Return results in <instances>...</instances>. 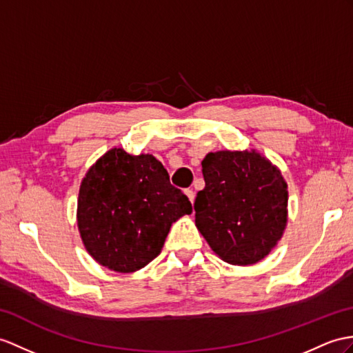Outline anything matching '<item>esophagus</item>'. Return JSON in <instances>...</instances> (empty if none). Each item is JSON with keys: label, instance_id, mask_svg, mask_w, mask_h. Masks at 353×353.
Here are the masks:
<instances>
[{"label": "esophagus", "instance_id": "esophagus-1", "mask_svg": "<svg viewBox=\"0 0 353 353\" xmlns=\"http://www.w3.org/2000/svg\"><path fill=\"white\" fill-rule=\"evenodd\" d=\"M185 194H187L188 199H190V202L193 203V202H194V192L192 190V188H187V190H185Z\"/></svg>", "mask_w": 353, "mask_h": 353}]
</instances>
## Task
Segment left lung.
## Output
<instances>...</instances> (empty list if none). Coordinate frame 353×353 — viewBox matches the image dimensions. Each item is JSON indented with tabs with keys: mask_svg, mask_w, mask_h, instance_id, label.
Listing matches in <instances>:
<instances>
[{
	"mask_svg": "<svg viewBox=\"0 0 353 353\" xmlns=\"http://www.w3.org/2000/svg\"><path fill=\"white\" fill-rule=\"evenodd\" d=\"M202 174L194 211L206 243L232 265L262 261L288 223V184L279 168L254 150H226L206 154Z\"/></svg>",
	"mask_w": 353,
	"mask_h": 353,
	"instance_id": "left-lung-1",
	"label": "left lung"
}]
</instances>
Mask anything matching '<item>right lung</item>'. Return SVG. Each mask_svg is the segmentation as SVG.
<instances>
[{
  "label": "right lung",
  "mask_w": 353,
  "mask_h": 353,
  "mask_svg": "<svg viewBox=\"0 0 353 353\" xmlns=\"http://www.w3.org/2000/svg\"><path fill=\"white\" fill-rule=\"evenodd\" d=\"M192 214L188 197L151 154L112 148L87 172L77 199V228L92 259L134 272L161 252L172 223Z\"/></svg>",
  "instance_id": "right-lung-1"
}]
</instances>
